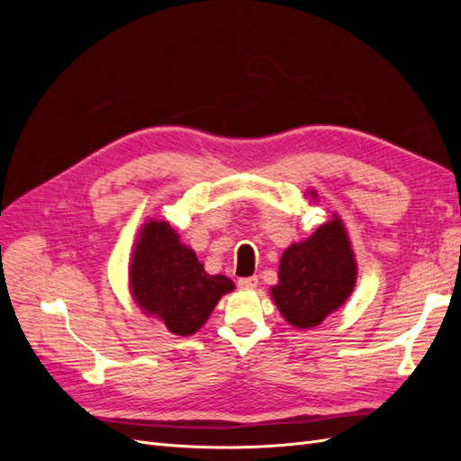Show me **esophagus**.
<instances>
[{
	"label": "esophagus",
	"instance_id": "34e87169",
	"mask_svg": "<svg viewBox=\"0 0 461 461\" xmlns=\"http://www.w3.org/2000/svg\"><path fill=\"white\" fill-rule=\"evenodd\" d=\"M258 283H259L258 276H242V278H239V286L244 288V290H254L258 286Z\"/></svg>",
	"mask_w": 461,
	"mask_h": 461
}]
</instances>
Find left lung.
<instances>
[{
	"label": "left lung",
	"mask_w": 461,
	"mask_h": 461,
	"mask_svg": "<svg viewBox=\"0 0 461 461\" xmlns=\"http://www.w3.org/2000/svg\"><path fill=\"white\" fill-rule=\"evenodd\" d=\"M305 198L317 202L315 190ZM357 261L342 219L332 217L310 239L290 244L278 265V283L271 298L285 321L294 329H313L339 312L352 296Z\"/></svg>",
	"instance_id": "obj_1"
}]
</instances>
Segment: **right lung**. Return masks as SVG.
<instances>
[{
	"instance_id": "add662e5",
	"label": "right lung",
	"mask_w": 461,
	"mask_h": 461,
	"mask_svg": "<svg viewBox=\"0 0 461 461\" xmlns=\"http://www.w3.org/2000/svg\"><path fill=\"white\" fill-rule=\"evenodd\" d=\"M129 290L144 315L178 337H190L205 325L219 300L234 290V283L225 275H209L169 222L151 217L136 236Z\"/></svg>"
}]
</instances>
